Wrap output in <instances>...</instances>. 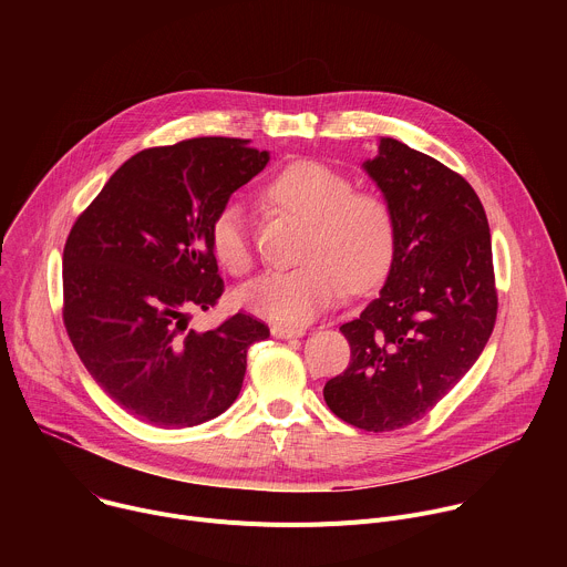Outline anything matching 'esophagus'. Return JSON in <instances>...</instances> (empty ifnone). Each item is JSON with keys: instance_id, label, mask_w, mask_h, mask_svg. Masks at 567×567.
<instances>
[{"instance_id": "esophagus-1", "label": "esophagus", "mask_w": 567, "mask_h": 567, "mask_svg": "<svg viewBox=\"0 0 567 567\" xmlns=\"http://www.w3.org/2000/svg\"><path fill=\"white\" fill-rule=\"evenodd\" d=\"M271 334L276 339H298L305 334L302 328H287V326H271Z\"/></svg>"}]
</instances>
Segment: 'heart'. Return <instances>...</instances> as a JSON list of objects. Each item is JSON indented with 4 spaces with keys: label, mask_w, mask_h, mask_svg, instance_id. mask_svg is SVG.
<instances>
[{
    "label": "heart",
    "mask_w": 567,
    "mask_h": 567,
    "mask_svg": "<svg viewBox=\"0 0 567 567\" xmlns=\"http://www.w3.org/2000/svg\"><path fill=\"white\" fill-rule=\"evenodd\" d=\"M271 199L311 224L298 269L269 271L237 291V302L285 326H305L350 287L365 291L383 280L394 256V215L370 190H354L350 177L313 161L285 168L269 186ZM217 262L233 276L254 267L245 213L226 204L210 228Z\"/></svg>",
    "instance_id": "heart-1"
}]
</instances>
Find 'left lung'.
Returning a JSON list of instances; mask_svg holds the SVG:
<instances>
[{
    "mask_svg": "<svg viewBox=\"0 0 567 567\" xmlns=\"http://www.w3.org/2000/svg\"><path fill=\"white\" fill-rule=\"evenodd\" d=\"M394 215V256L379 296L341 332L352 359L322 388L330 411L372 431L429 415L471 370L498 313L492 233L468 182L396 138L363 164Z\"/></svg>",
    "mask_w": 567,
    "mask_h": 567,
    "instance_id": "obj_1",
    "label": "left lung"
}]
</instances>
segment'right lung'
Listing matches in <instances>:
<instances>
[{
  "mask_svg": "<svg viewBox=\"0 0 567 567\" xmlns=\"http://www.w3.org/2000/svg\"><path fill=\"white\" fill-rule=\"evenodd\" d=\"M269 152L226 136L147 147L80 213L62 254V318L94 381L141 422L188 429L237 399L247 352L269 337L237 311L208 332L190 309L224 293L210 228Z\"/></svg>",
  "mask_w": 567,
  "mask_h": 567,
  "instance_id": "right-lung-1",
  "label": "right lung"
}]
</instances>
